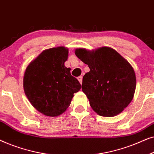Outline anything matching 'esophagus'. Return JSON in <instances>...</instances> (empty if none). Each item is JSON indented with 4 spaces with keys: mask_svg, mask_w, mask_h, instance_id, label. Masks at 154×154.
<instances>
[{
    "mask_svg": "<svg viewBox=\"0 0 154 154\" xmlns=\"http://www.w3.org/2000/svg\"><path fill=\"white\" fill-rule=\"evenodd\" d=\"M77 79H78V80H79V81L80 82V83H82V80H83V77H82V76H79V77H78L77 78Z\"/></svg>",
    "mask_w": 154,
    "mask_h": 154,
    "instance_id": "34e87169",
    "label": "esophagus"
}]
</instances>
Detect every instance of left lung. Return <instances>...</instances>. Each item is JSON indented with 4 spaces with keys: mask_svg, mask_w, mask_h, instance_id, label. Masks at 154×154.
Instances as JSON below:
<instances>
[{
    "mask_svg": "<svg viewBox=\"0 0 154 154\" xmlns=\"http://www.w3.org/2000/svg\"><path fill=\"white\" fill-rule=\"evenodd\" d=\"M75 54L90 68L83 76L82 90L92 109L102 116L122 112L132 101L136 88L135 73L129 62L107 47L92 52L79 48Z\"/></svg>",
    "mask_w": 154,
    "mask_h": 154,
    "instance_id": "1",
    "label": "left lung"
}]
</instances>
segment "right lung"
Returning a JSON list of instances; mask_svg holds the SVG:
<instances>
[{
    "label": "right lung",
    "instance_id": "right-lung-1",
    "mask_svg": "<svg viewBox=\"0 0 154 154\" xmlns=\"http://www.w3.org/2000/svg\"><path fill=\"white\" fill-rule=\"evenodd\" d=\"M68 49L58 47L45 50L26 67L24 73L25 94L34 108L48 116L64 113L73 94L81 90L79 81L64 66Z\"/></svg>",
    "mask_w": 154,
    "mask_h": 154
}]
</instances>
